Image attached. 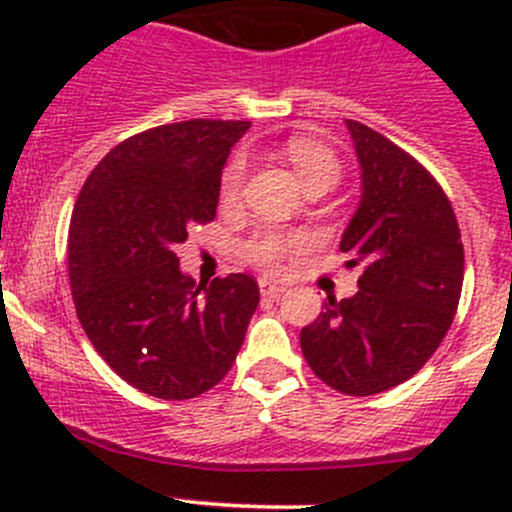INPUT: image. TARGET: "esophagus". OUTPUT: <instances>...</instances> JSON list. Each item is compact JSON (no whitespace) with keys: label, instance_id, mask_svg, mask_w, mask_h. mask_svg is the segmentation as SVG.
<instances>
[{"label":"esophagus","instance_id":"1","mask_svg":"<svg viewBox=\"0 0 512 512\" xmlns=\"http://www.w3.org/2000/svg\"><path fill=\"white\" fill-rule=\"evenodd\" d=\"M260 292H262V297H280L282 292H285V287L282 285H275V282H270V280H260Z\"/></svg>","mask_w":512,"mask_h":512}]
</instances>
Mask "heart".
Returning <instances> with one entry per match:
<instances>
[{"instance_id":"b5f03b06","label":"heart","mask_w":512,"mask_h":512,"mask_svg":"<svg viewBox=\"0 0 512 512\" xmlns=\"http://www.w3.org/2000/svg\"><path fill=\"white\" fill-rule=\"evenodd\" d=\"M285 153L289 163L297 170L302 185L314 183V180H327V183L334 185L339 180V173H342L337 156L327 146H322V143L312 141L307 136L289 138ZM242 173H245L242 160H232L225 168L223 180H220V198H223V203H232L237 198L242 185ZM302 245L304 235H299V232H285L275 230V227H267V230H257L255 235L242 242V255L252 265L265 267V270H277L289 252H297Z\"/></svg>"}]
</instances>
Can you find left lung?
<instances>
[{"label": "left lung", "mask_w": 512, "mask_h": 512, "mask_svg": "<svg viewBox=\"0 0 512 512\" xmlns=\"http://www.w3.org/2000/svg\"><path fill=\"white\" fill-rule=\"evenodd\" d=\"M361 170V198L342 252L364 265L359 292L302 329L314 374L349 396L404 384L446 337L463 287V242L433 175L359 121H347Z\"/></svg>", "instance_id": "1"}]
</instances>
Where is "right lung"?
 Wrapping results in <instances>:
<instances>
[{
    "mask_svg": "<svg viewBox=\"0 0 512 512\" xmlns=\"http://www.w3.org/2000/svg\"><path fill=\"white\" fill-rule=\"evenodd\" d=\"M247 121L168 123L118 143L91 170L69 225V280L86 337L133 389L183 401L230 371L260 302L250 275L200 282L175 245L215 218Z\"/></svg>",
    "mask_w": 512,
    "mask_h": 512,
    "instance_id": "right-lung-1",
    "label": "right lung"
}]
</instances>
